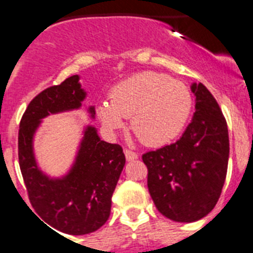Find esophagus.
Segmentation results:
<instances>
[{"label": "esophagus", "instance_id": "obj_1", "mask_svg": "<svg viewBox=\"0 0 253 253\" xmlns=\"http://www.w3.org/2000/svg\"><path fill=\"white\" fill-rule=\"evenodd\" d=\"M124 154H125V158H126V161L138 160V154L135 153V152H131V151H129V149H125Z\"/></svg>", "mask_w": 253, "mask_h": 253}]
</instances>
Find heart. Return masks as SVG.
Masks as SVG:
<instances>
[{"mask_svg": "<svg viewBox=\"0 0 253 253\" xmlns=\"http://www.w3.org/2000/svg\"><path fill=\"white\" fill-rule=\"evenodd\" d=\"M193 106L186 84L165 73L140 72L113 87L110 100L97 105V116L111 134L124 128L130 118L135 137L157 147L180 135Z\"/></svg>", "mask_w": 253, "mask_h": 253, "instance_id": "1", "label": "heart"}]
</instances>
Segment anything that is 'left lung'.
<instances>
[{"label": "left lung", "mask_w": 253, "mask_h": 253, "mask_svg": "<svg viewBox=\"0 0 253 253\" xmlns=\"http://www.w3.org/2000/svg\"><path fill=\"white\" fill-rule=\"evenodd\" d=\"M195 113L177 142L143 154L148 190L161 214L191 223L213 210L229 160L228 128L218 102L203 84L194 82Z\"/></svg>", "instance_id": "1"}]
</instances>
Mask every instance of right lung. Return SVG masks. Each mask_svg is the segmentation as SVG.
<instances>
[{
    "instance_id": "obj_1",
    "label": "right lung",
    "mask_w": 253,
    "mask_h": 253,
    "mask_svg": "<svg viewBox=\"0 0 253 253\" xmlns=\"http://www.w3.org/2000/svg\"><path fill=\"white\" fill-rule=\"evenodd\" d=\"M80 78L75 75L40 92L22 115L19 130L20 169L31 205L49 228L72 236L92 233L106 223L111 196L125 166L122 147L101 140L93 125L84 128L66 173L50 176L39 166L35 134L46 116L81 109L87 92ZM87 113L95 119V106H88Z\"/></svg>"
}]
</instances>
